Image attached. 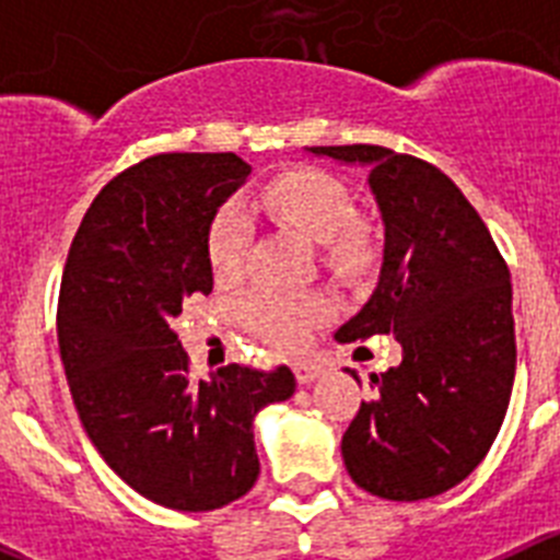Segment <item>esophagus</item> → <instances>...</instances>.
Instances as JSON below:
<instances>
[{
    "mask_svg": "<svg viewBox=\"0 0 560 560\" xmlns=\"http://www.w3.org/2000/svg\"><path fill=\"white\" fill-rule=\"evenodd\" d=\"M319 373H323V368L314 361H294V375L300 384H311V381L319 378Z\"/></svg>",
    "mask_w": 560,
    "mask_h": 560,
    "instance_id": "1",
    "label": "esophagus"
}]
</instances>
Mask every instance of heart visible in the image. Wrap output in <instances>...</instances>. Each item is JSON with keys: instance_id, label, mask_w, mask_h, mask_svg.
I'll use <instances>...</instances> for the list:
<instances>
[{"instance_id": "heart-1", "label": "heart", "mask_w": 560, "mask_h": 560, "mask_svg": "<svg viewBox=\"0 0 560 560\" xmlns=\"http://www.w3.org/2000/svg\"><path fill=\"white\" fill-rule=\"evenodd\" d=\"M255 207L277 224L289 226L311 244L323 246V264L339 280H361L378 266L381 241L368 221L355 219L353 192L334 173L296 167L280 173L255 196ZM249 219L237 205L215 210L205 232V257L212 277L230 283L244 269L249 249ZM328 314V303L316 294L252 291L241 303V319L255 336L277 348H296Z\"/></svg>"}]
</instances>
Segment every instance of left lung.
I'll list each match as a JSON object with an SVG mask.
<instances>
[{
    "label": "left lung",
    "instance_id": "1",
    "mask_svg": "<svg viewBox=\"0 0 560 560\" xmlns=\"http://www.w3.org/2000/svg\"><path fill=\"white\" fill-rule=\"evenodd\" d=\"M311 151L373 167L387 237L378 289L336 339L393 334L404 348L398 368L370 375L373 398L350 420L341 457L373 497H438L482 463L511 404V271L471 201L432 162L381 145Z\"/></svg>",
    "mask_w": 560,
    "mask_h": 560
}]
</instances>
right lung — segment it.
<instances>
[{"label":"right lung","instance_id":"obj_1","mask_svg":"<svg viewBox=\"0 0 560 560\" xmlns=\"http://www.w3.org/2000/svg\"><path fill=\"white\" fill-rule=\"evenodd\" d=\"M252 167L235 153H156L117 173L69 246L58 348L78 418L117 477L173 511H215L252 491V420L294 395L285 364H226L210 378L171 328L210 294L205 232Z\"/></svg>","mask_w":560,"mask_h":560}]
</instances>
